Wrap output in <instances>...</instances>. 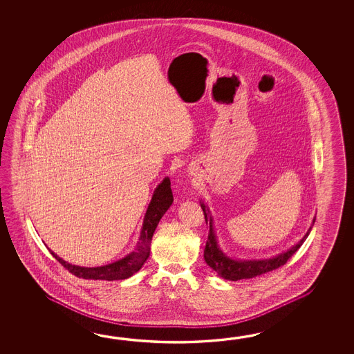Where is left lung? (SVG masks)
Segmentation results:
<instances>
[{
    "label": "left lung",
    "mask_w": 354,
    "mask_h": 354,
    "mask_svg": "<svg viewBox=\"0 0 354 354\" xmlns=\"http://www.w3.org/2000/svg\"><path fill=\"white\" fill-rule=\"evenodd\" d=\"M201 209L205 215V221L206 225L209 224V236L206 241V247L203 250V258L205 262L209 264V267L218 273V276L229 281H238V279H253L256 276H261L267 272L273 271L279 268L281 266L286 263L287 259L294 254L297 249L300 248L302 243L306 241L308 234L313 229V225L315 223V218L313 220V224L308 227V233L302 236L297 244L292 245L291 248L287 249L286 252H282L277 256H273L272 258H266V259H234L232 257L227 256L223 249L218 245V238L214 230V221L211 216L210 210L206 203L200 201Z\"/></svg>",
    "instance_id": "1"
}]
</instances>
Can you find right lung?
<instances>
[{
  "label": "right lung",
  "mask_w": 354,
  "mask_h": 354,
  "mask_svg": "<svg viewBox=\"0 0 354 354\" xmlns=\"http://www.w3.org/2000/svg\"><path fill=\"white\" fill-rule=\"evenodd\" d=\"M174 203V195L171 189V180L168 177L159 183L151 196V203L144 215L143 226L140 230L139 241L134 252L121 258L113 263L100 266V267H81L68 263L64 259L57 256L50 249V253L66 270L80 279H125L131 277L139 271L151 253V241L159 220L166 214L169 206Z\"/></svg>",
  "instance_id": "right-lung-1"
}]
</instances>
